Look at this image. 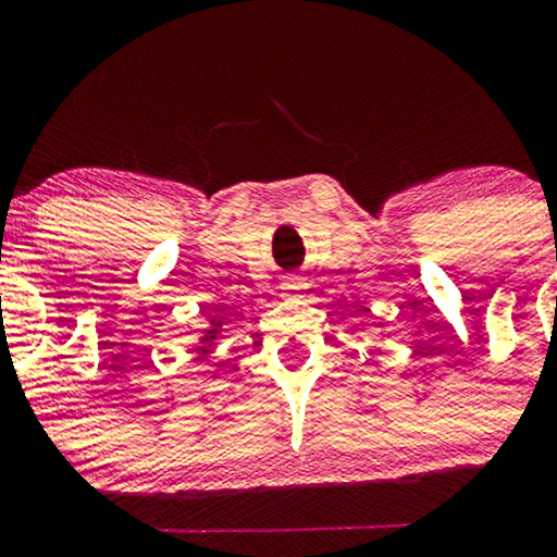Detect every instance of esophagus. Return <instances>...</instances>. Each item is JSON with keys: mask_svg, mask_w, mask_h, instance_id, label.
Here are the masks:
<instances>
[{"mask_svg": "<svg viewBox=\"0 0 557 557\" xmlns=\"http://www.w3.org/2000/svg\"><path fill=\"white\" fill-rule=\"evenodd\" d=\"M304 277H300V274H287L285 277V283H283V290H285V296H296V293H300L304 290Z\"/></svg>", "mask_w": 557, "mask_h": 557, "instance_id": "1", "label": "esophagus"}]
</instances>
